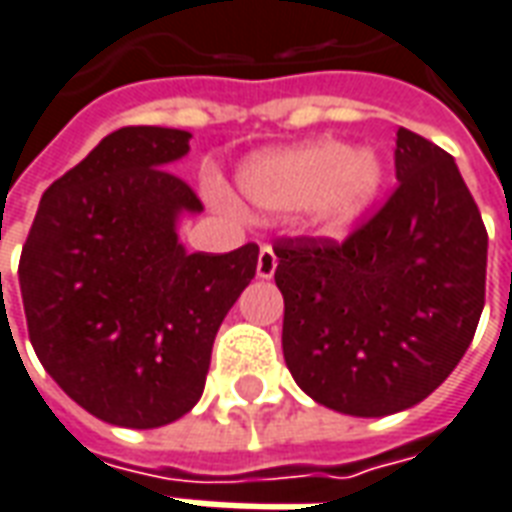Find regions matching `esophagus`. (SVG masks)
I'll list each match as a JSON object with an SVG mask.
<instances>
[{"label": "esophagus", "instance_id": "34e87169", "mask_svg": "<svg viewBox=\"0 0 512 512\" xmlns=\"http://www.w3.org/2000/svg\"><path fill=\"white\" fill-rule=\"evenodd\" d=\"M275 270H278V256L272 251V245H261L259 261H256V275L261 280H270L275 275Z\"/></svg>", "mask_w": 512, "mask_h": 512}]
</instances>
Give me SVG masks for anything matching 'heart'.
Returning a JSON list of instances; mask_svg holds the SVG:
<instances>
[{
  "label": "heart",
  "instance_id": "obj_1",
  "mask_svg": "<svg viewBox=\"0 0 512 512\" xmlns=\"http://www.w3.org/2000/svg\"><path fill=\"white\" fill-rule=\"evenodd\" d=\"M383 167L372 151L315 140L253 156L237 172L242 199L264 213L310 205L326 232H343L378 194Z\"/></svg>",
  "mask_w": 512,
  "mask_h": 512
}]
</instances>
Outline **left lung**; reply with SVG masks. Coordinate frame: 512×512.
<instances>
[{
    "label": "left lung",
    "mask_w": 512,
    "mask_h": 512,
    "mask_svg": "<svg viewBox=\"0 0 512 512\" xmlns=\"http://www.w3.org/2000/svg\"><path fill=\"white\" fill-rule=\"evenodd\" d=\"M397 191L345 242L275 245L283 356L318 405L380 418L424 402L470 348L489 234L453 156L397 132Z\"/></svg>",
    "instance_id": "obj_1"
}]
</instances>
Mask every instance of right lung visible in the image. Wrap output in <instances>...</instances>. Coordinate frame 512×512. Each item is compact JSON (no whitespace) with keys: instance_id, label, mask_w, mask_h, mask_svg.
<instances>
[{"instance_id":"1","label":"right lung","mask_w":512,"mask_h":512,"mask_svg":"<svg viewBox=\"0 0 512 512\" xmlns=\"http://www.w3.org/2000/svg\"><path fill=\"white\" fill-rule=\"evenodd\" d=\"M191 134L124 126L42 194L18 264L37 359L69 399L126 429L197 405L218 326L256 275L259 245L186 253L197 194L169 172Z\"/></svg>"}]
</instances>
